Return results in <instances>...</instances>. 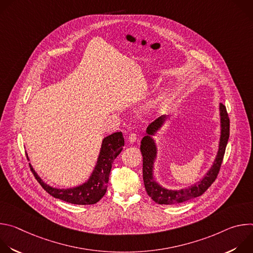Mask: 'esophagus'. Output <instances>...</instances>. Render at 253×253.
Segmentation results:
<instances>
[{
    "mask_svg": "<svg viewBox=\"0 0 253 253\" xmlns=\"http://www.w3.org/2000/svg\"><path fill=\"white\" fill-rule=\"evenodd\" d=\"M137 139H138V138H137V135L133 133V134H130V135H129L128 141H129L130 143H135V142L137 141Z\"/></svg>",
    "mask_w": 253,
    "mask_h": 253,
    "instance_id": "obj_1",
    "label": "esophagus"
}]
</instances>
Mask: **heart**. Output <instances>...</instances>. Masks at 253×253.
I'll use <instances>...</instances> for the list:
<instances>
[{
    "instance_id": "heart-1",
    "label": "heart",
    "mask_w": 253,
    "mask_h": 253,
    "mask_svg": "<svg viewBox=\"0 0 253 253\" xmlns=\"http://www.w3.org/2000/svg\"><path fill=\"white\" fill-rule=\"evenodd\" d=\"M166 97H167V93H166V92H161V93L157 96V98H155L154 100L150 101L149 103H147V104L145 105V107H144V110H145L146 112L152 111L153 109H155V108H156L159 104H161L162 102L165 101Z\"/></svg>"
}]
</instances>
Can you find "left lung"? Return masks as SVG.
Wrapping results in <instances>:
<instances>
[{"mask_svg":"<svg viewBox=\"0 0 253 253\" xmlns=\"http://www.w3.org/2000/svg\"><path fill=\"white\" fill-rule=\"evenodd\" d=\"M220 116V138L218 143V151L210 167L204 176L196 183L181 189H167L160 185L154 178V163L157 159L158 147L154 136L163 128L168 120V116L162 115L152 122L146 129V136L141 141L140 150L143 156V180L148 195L158 204H175L182 203L189 199L202 195L208 187L214 182L219 172L222 159L225 153L226 145L229 139V118L226 108L219 104Z\"/></svg>","mask_w":253,"mask_h":253,"instance_id":"1","label":"left lung"}]
</instances>
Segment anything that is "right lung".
Listing matches in <instances>:
<instances>
[{"label":"right lung","instance_id":"add662e5","mask_svg":"<svg viewBox=\"0 0 253 253\" xmlns=\"http://www.w3.org/2000/svg\"><path fill=\"white\" fill-rule=\"evenodd\" d=\"M124 146V137L122 132H116L106 136L102 140L100 153L97 158L96 165L87 181L71 188H56L45 183L42 178L35 171L32 164L30 167L34 176L38 180L41 186L53 197L63 201L78 204L89 205L97 203L106 193L108 180L114 159L121 153ZM27 158L30 161L28 154Z\"/></svg>","mask_w":253,"mask_h":253}]
</instances>
